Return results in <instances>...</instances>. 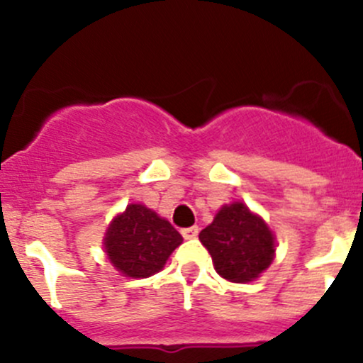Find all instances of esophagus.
<instances>
[{"instance_id": "esophagus-1", "label": "esophagus", "mask_w": 363, "mask_h": 363, "mask_svg": "<svg viewBox=\"0 0 363 363\" xmlns=\"http://www.w3.org/2000/svg\"><path fill=\"white\" fill-rule=\"evenodd\" d=\"M181 233H182V237H184V239H196V235H199V226H189V228H182Z\"/></svg>"}]
</instances>
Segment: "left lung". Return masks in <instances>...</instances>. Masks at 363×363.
<instances>
[{
    "label": "left lung",
    "instance_id": "8db88e82",
    "mask_svg": "<svg viewBox=\"0 0 363 363\" xmlns=\"http://www.w3.org/2000/svg\"><path fill=\"white\" fill-rule=\"evenodd\" d=\"M216 272L233 283H247L272 263L274 237L269 226L244 203L225 205L200 232Z\"/></svg>",
    "mask_w": 363,
    "mask_h": 363
}]
</instances>
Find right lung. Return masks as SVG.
Wrapping results in <instances>:
<instances>
[{
	"label": "right lung",
	"instance_id": "add662e5",
	"mask_svg": "<svg viewBox=\"0 0 363 363\" xmlns=\"http://www.w3.org/2000/svg\"><path fill=\"white\" fill-rule=\"evenodd\" d=\"M182 237L167 219L144 205H128L105 235V250L117 270L128 277H149L163 269Z\"/></svg>",
	"mask_w": 363,
	"mask_h": 363
}]
</instances>
